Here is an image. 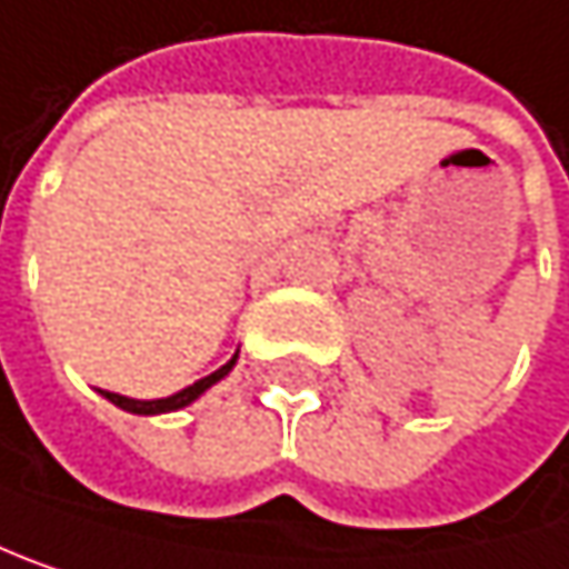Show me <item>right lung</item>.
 I'll list each match as a JSON object with an SVG mask.
<instances>
[{"label":"right lung","instance_id":"add662e5","mask_svg":"<svg viewBox=\"0 0 569 569\" xmlns=\"http://www.w3.org/2000/svg\"><path fill=\"white\" fill-rule=\"evenodd\" d=\"M238 358V355H234ZM234 358L228 361V365H221L214 375H208V378H201V381H194L191 388H184V391H178V395H171V398H161V401H132V398H122V395H112V391H102L112 405H119L122 411H132V415H164V411H178V408H188L198 395H204L214 381H221L231 368H234Z\"/></svg>","mask_w":569,"mask_h":569}]
</instances>
